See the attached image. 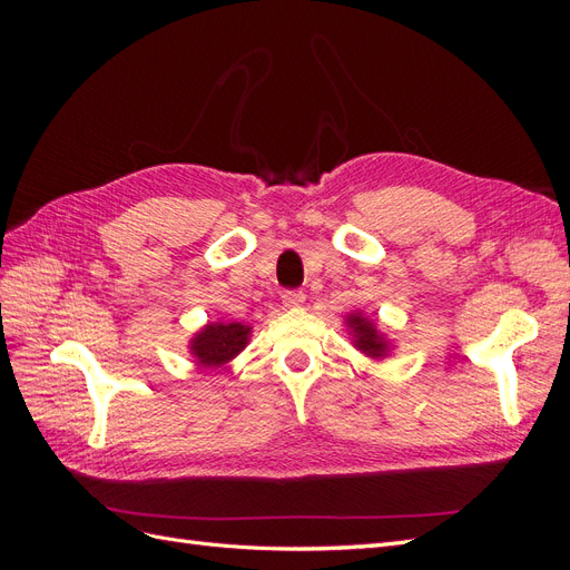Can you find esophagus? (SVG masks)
I'll return each instance as SVG.
<instances>
[{
	"instance_id": "1",
	"label": "esophagus",
	"mask_w": 570,
	"mask_h": 570,
	"mask_svg": "<svg viewBox=\"0 0 570 570\" xmlns=\"http://www.w3.org/2000/svg\"><path fill=\"white\" fill-rule=\"evenodd\" d=\"M304 302H306V295H304L302 289H287V292H283V304L287 308H299Z\"/></svg>"
}]
</instances>
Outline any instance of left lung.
Wrapping results in <instances>:
<instances>
[{"instance_id":"8db88e82","label":"left lung","mask_w":570,"mask_h":570,"mask_svg":"<svg viewBox=\"0 0 570 570\" xmlns=\"http://www.w3.org/2000/svg\"><path fill=\"white\" fill-rule=\"evenodd\" d=\"M344 327H347L354 350H358L364 356L373 361H383L392 356V350H394L392 340L364 312H352L344 316Z\"/></svg>"}]
</instances>
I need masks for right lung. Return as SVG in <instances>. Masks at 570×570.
<instances>
[{
    "mask_svg": "<svg viewBox=\"0 0 570 570\" xmlns=\"http://www.w3.org/2000/svg\"><path fill=\"white\" fill-rule=\"evenodd\" d=\"M252 337V325L245 323H206L204 327L189 337L187 352L193 354L197 366L202 368H220L243 352Z\"/></svg>",
    "mask_w": 570,
    "mask_h": 570,
    "instance_id": "right-lung-1",
    "label": "right lung"
}]
</instances>
